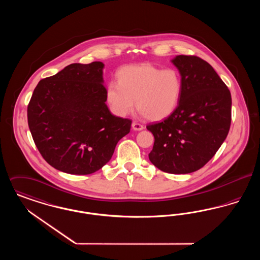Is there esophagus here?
Wrapping results in <instances>:
<instances>
[{
    "mask_svg": "<svg viewBox=\"0 0 260 260\" xmlns=\"http://www.w3.org/2000/svg\"><path fill=\"white\" fill-rule=\"evenodd\" d=\"M132 126H133V129H135V131H142L144 128L143 124H139L137 122H134Z\"/></svg>",
    "mask_w": 260,
    "mask_h": 260,
    "instance_id": "1",
    "label": "esophagus"
}]
</instances>
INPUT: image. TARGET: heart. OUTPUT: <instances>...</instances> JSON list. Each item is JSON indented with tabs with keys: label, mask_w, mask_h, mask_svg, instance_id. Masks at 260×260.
Here are the masks:
<instances>
[{
	"label": "heart",
	"mask_w": 260,
	"mask_h": 260,
	"mask_svg": "<svg viewBox=\"0 0 260 260\" xmlns=\"http://www.w3.org/2000/svg\"><path fill=\"white\" fill-rule=\"evenodd\" d=\"M181 75L173 68L161 69L151 63L126 66L120 70L118 83H109L106 99L112 112L120 117L136 107L143 117L158 122L176 110L182 94Z\"/></svg>",
	"instance_id": "b5f03b06"
}]
</instances>
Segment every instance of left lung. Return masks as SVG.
<instances>
[{"label": "left lung", "instance_id": "left-lung-1", "mask_svg": "<svg viewBox=\"0 0 260 260\" xmlns=\"http://www.w3.org/2000/svg\"><path fill=\"white\" fill-rule=\"evenodd\" d=\"M182 79L176 110L146 127L155 137L149 160L165 173L185 174L203 168L229 133L231 93L207 61L195 55L172 60Z\"/></svg>", "mask_w": 260, "mask_h": 260}]
</instances>
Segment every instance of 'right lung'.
<instances>
[{
    "label": "right lung",
    "mask_w": 260,
    "mask_h": 260,
    "mask_svg": "<svg viewBox=\"0 0 260 260\" xmlns=\"http://www.w3.org/2000/svg\"><path fill=\"white\" fill-rule=\"evenodd\" d=\"M104 64L73 63L43 79L27 107L28 125L43 158L71 174L95 173L110 161L132 121L112 115L105 101Z\"/></svg>",
    "instance_id": "obj_1"
}]
</instances>
